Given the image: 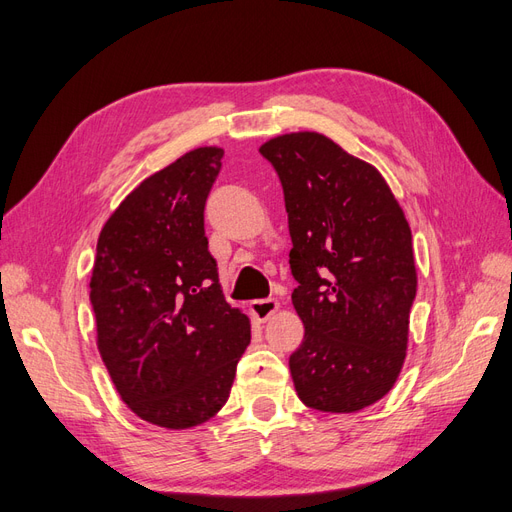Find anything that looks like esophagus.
<instances>
[{
	"label": "esophagus",
	"mask_w": 512,
	"mask_h": 512,
	"mask_svg": "<svg viewBox=\"0 0 512 512\" xmlns=\"http://www.w3.org/2000/svg\"><path fill=\"white\" fill-rule=\"evenodd\" d=\"M276 310H278V300H274V298H261V300L251 302V312L259 321L270 319Z\"/></svg>",
	"instance_id": "1"
}]
</instances>
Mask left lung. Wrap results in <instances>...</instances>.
<instances>
[{
	"label": "left lung",
	"instance_id": "obj_1",
	"mask_svg": "<svg viewBox=\"0 0 512 512\" xmlns=\"http://www.w3.org/2000/svg\"><path fill=\"white\" fill-rule=\"evenodd\" d=\"M285 193L304 340L289 370L298 398L357 412L393 387L417 295L412 234L385 178L315 131L259 148Z\"/></svg>",
	"mask_w": 512,
	"mask_h": 512
}]
</instances>
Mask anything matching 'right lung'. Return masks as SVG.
<instances>
[{"label":"right lung","mask_w":512,"mask_h":512,"mask_svg":"<svg viewBox=\"0 0 512 512\" xmlns=\"http://www.w3.org/2000/svg\"><path fill=\"white\" fill-rule=\"evenodd\" d=\"M221 148L189 151L148 176L106 221L91 274L97 346L123 402L187 430L221 410L251 342L208 251L204 208Z\"/></svg>","instance_id":"1"}]
</instances>
